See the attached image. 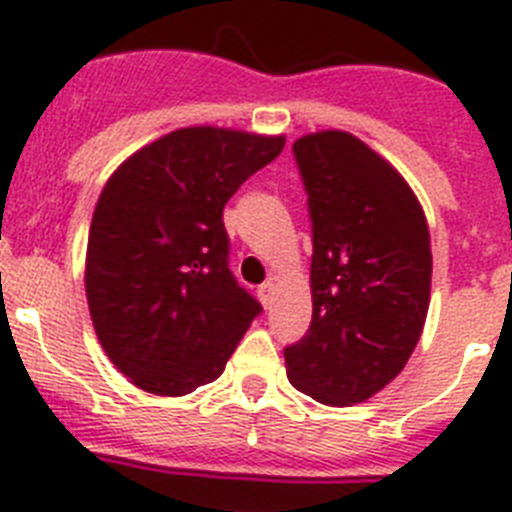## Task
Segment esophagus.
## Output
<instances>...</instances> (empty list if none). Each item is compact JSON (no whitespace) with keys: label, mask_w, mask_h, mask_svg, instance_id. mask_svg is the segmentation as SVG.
I'll use <instances>...</instances> for the list:
<instances>
[{"label":"esophagus","mask_w":512,"mask_h":512,"mask_svg":"<svg viewBox=\"0 0 512 512\" xmlns=\"http://www.w3.org/2000/svg\"><path fill=\"white\" fill-rule=\"evenodd\" d=\"M260 298H262V303H265V308L273 306V298H275V280L273 278L265 280V283L260 285Z\"/></svg>","instance_id":"1"}]
</instances>
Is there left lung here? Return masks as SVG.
Returning a JSON list of instances; mask_svg holds the SVG:
<instances>
[{"mask_svg":"<svg viewBox=\"0 0 512 512\" xmlns=\"http://www.w3.org/2000/svg\"><path fill=\"white\" fill-rule=\"evenodd\" d=\"M311 211L313 316L285 347L293 388L324 405L362 403L400 375L431 298V237L398 170L342 130L293 142Z\"/></svg>","mask_w":512,"mask_h":512,"instance_id":"left-lung-1","label":"left lung"}]
</instances>
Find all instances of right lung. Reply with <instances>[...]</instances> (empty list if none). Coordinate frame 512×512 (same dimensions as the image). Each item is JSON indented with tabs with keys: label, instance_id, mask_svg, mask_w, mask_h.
Segmentation results:
<instances>
[{
	"label": "right lung",
	"instance_id": "add662e5",
	"mask_svg": "<svg viewBox=\"0 0 512 512\" xmlns=\"http://www.w3.org/2000/svg\"><path fill=\"white\" fill-rule=\"evenodd\" d=\"M283 135L183 127L124 160L96 201L86 301L101 349L145 393L214 382L262 311L229 270L222 211Z\"/></svg>",
	"mask_w": 512,
	"mask_h": 512
}]
</instances>
